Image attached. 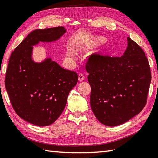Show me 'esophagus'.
<instances>
[{
	"label": "esophagus",
	"instance_id": "esophagus-1",
	"mask_svg": "<svg viewBox=\"0 0 158 158\" xmlns=\"http://www.w3.org/2000/svg\"><path fill=\"white\" fill-rule=\"evenodd\" d=\"M84 78H85L84 75H83V74H82V73H80L79 75V81H83V79H84Z\"/></svg>",
	"mask_w": 158,
	"mask_h": 158
}]
</instances>
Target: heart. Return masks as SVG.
Segmentation results:
<instances>
[{
	"instance_id": "1",
	"label": "heart",
	"mask_w": 158,
	"mask_h": 158,
	"mask_svg": "<svg viewBox=\"0 0 158 158\" xmlns=\"http://www.w3.org/2000/svg\"><path fill=\"white\" fill-rule=\"evenodd\" d=\"M68 55H69V57H71L72 58L75 57V53L73 50H69V52H68Z\"/></svg>"
}]
</instances>
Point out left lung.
<instances>
[{"label": "left lung", "instance_id": "obj_1", "mask_svg": "<svg viewBox=\"0 0 158 158\" xmlns=\"http://www.w3.org/2000/svg\"><path fill=\"white\" fill-rule=\"evenodd\" d=\"M127 43L122 56L94 53L85 66L92 110L106 126L126 123L147 103L151 81L149 61L140 46L129 37Z\"/></svg>", "mask_w": 158, "mask_h": 158}]
</instances>
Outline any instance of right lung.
<instances>
[{"mask_svg": "<svg viewBox=\"0 0 158 158\" xmlns=\"http://www.w3.org/2000/svg\"><path fill=\"white\" fill-rule=\"evenodd\" d=\"M66 30L63 27L36 29L18 45L9 58L5 88L14 110L21 118L37 126L53 123L64 110L78 75L61 68L50 57L41 62L32 58L33 46L57 41Z\"/></svg>", "mask_w": 158, "mask_h": 158, "instance_id": "right-lung-1", "label": "right lung"}]
</instances>
